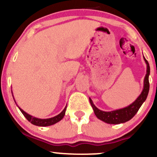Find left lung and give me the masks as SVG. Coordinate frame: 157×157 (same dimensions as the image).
Segmentation results:
<instances>
[{
	"instance_id": "1",
	"label": "left lung",
	"mask_w": 157,
	"mask_h": 157,
	"mask_svg": "<svg viewBox=\"0 0 157 157\" xmlns=\"http://www.w3.org/2000/svg\"><path fill=\"white\" fill-rule=\"evenodd\" d=\"M145 59V63L147 64V74L145 75V81H144V89L140 97L136 99L135 101L133 102L128 107L124 108V109L116 110L113 111H103L101 110L98 109L94 105L92 100L89 99L90 103L92 106L94 111L95 115L97 117L100 119L102 121L109 124H120L123 123L128 120H130L131 118L134 117V116L136 114V112L139 111L140 108L141 107L142 104L146 100L147 94H148L149 88H150V84H149V75H150V66L146 59Z\"/></svg>"
}]
</instances>
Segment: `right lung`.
I'll use <instances>...</instances> for the list:
<instances>
[{"label": "right lung", "mask_w": 157, "mask_h": 157, "mask_svg": "<svg viewBox=\"0 0 157 157\" xmlns=\"http://www.w3.org/2000/svg\"><path fill=\"white\" fill-rule=\"evenodd\" d=\"M19 109L21 110V111L22 112L23 116L27 119V120H28L29 122H31L32 124H33V125H37V126H48V125H54V124L57 123V122L60 121V120L63 118L65 112H66V106L65 107V109L63 110V111L60 113H59V114L57 115V116L54 117H52L49 119H38V118L34 117H32L31 115L28 114V113L25 112L24 111H23L21 108H19Z\"/></svg>", "instance_id": "obj_1"}]
</instances>
